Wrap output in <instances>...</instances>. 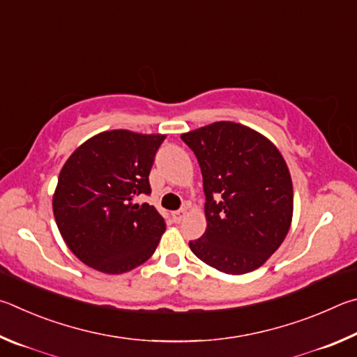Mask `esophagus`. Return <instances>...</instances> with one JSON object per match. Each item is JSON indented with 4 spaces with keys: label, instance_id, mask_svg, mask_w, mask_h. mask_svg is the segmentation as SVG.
<instances>
[{
    "label": "esophagus",
    "instance_id": "1",
    "mask_svg": "<svg viewBox=\"0 0 357 357\" xmlns=\"http://www.w3.org/2000/svg\"><path fill=\"white\" fill-rule=\"evenodd\" d=\"M186 216V210L182 208V210H177V211H172V220L175 222H180L183 220V218Z\"/></svg>",
    "mask_w": 357,
    "mask_h": 357
}]
</instances>
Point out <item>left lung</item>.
Instances as JSON below:
<instances>
[{
    "label": "left lung",
    "instance_id": "1",
    "mask_svg": "<svg viewBox=\"0 0 357 357\" xmlns=\"http://www.w3.org/2000/svg\"><path fill=\"white\" fill-rule=\"evenodd\" d=\"M202 171L207 229L190 249L226 274L257 270L282 245L293 216L290 171L278 147L221 121L180 136Z\"/></svg>",
    "mask_w": 357,
    "mask_h": 357
}]
</instances>
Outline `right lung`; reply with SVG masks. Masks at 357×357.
Instances as JSON below:
<instances>
[{"mask_svg":"<svg viewBox=\"0 0 357 357\" xmlns=\"http://www.w3.org/2000/svg\"><path fill=\"white\" fill-rule=\"evenodd\" d=\"M166 135L109 130L68 156L53 195V213L68 249L84 265L122 274L142 265L158 246L166 222L153 205L149 174Z\"/></svg>","mask_w":357,"mask_h":357,"instance_id":"1","label":"right lung"}]
</instances>
